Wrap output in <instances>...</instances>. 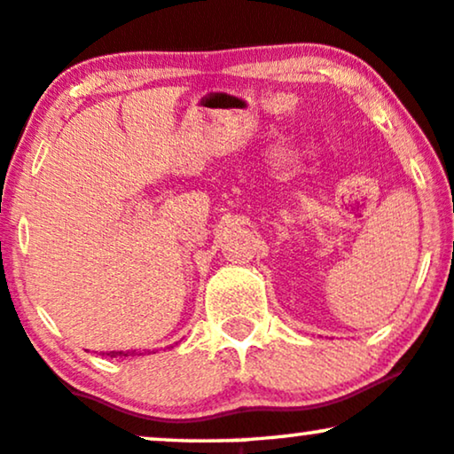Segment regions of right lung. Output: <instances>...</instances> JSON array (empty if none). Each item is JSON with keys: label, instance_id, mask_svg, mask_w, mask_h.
Wrapping results in <instances>:
<instances>
[{"label": "right lung", "instance_id": "1", "mask_svg": "<svg viewBox=\"0 0 454 454\" xmlns=\"http://www.w3.org/2000/svg\"><path fill=\"white\" fill-rule=\"evenodd\" d=\"M111 356H121V351H115V354H111ZM124 356H141V354H138V351H128V354H124Z\"/></svg>", "mask_w": 454, "mask_h": 454}]
</instances>
